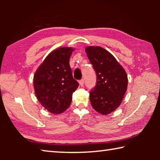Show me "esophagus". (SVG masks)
Listing matches in <instances>:
<instances>
[{
	"instance_id": "34e87169",
	"label": "esophagus",
	"mask_w": 160,
	"mask_h": 160,
	"mask_svg": "<svg viewBox=\"0 0 160 160\" xmlns=\"http://www.w3.org/2000/svg\"><path fill=\"white\" fill-rule=\"evenodd\" d=\"M79 84L80 86H83L84 85V80L83 79H81L79 80Z\"/></svg>"
}]
</instances>
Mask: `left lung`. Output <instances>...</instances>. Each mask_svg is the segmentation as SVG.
Here are the masks:
<instances>
[{
    "label": "left lung",
    "mask_w": 160,
    "mask_h": 160,
    "mask_svg": "<svg viewBox=\"0 0 160 160\" xmlns=\"http://www.w3.org/2000/svg\"><path fill=\"white\" fill-rule=\"evenodd\" d=\"M85 52L97 75L96 85L90 92L91 104L101 114H109L122 102L128 86L126 72L104 48L88 47Z\"/></svg>",
    "instance_id": "obj_1"
}]
</instances>
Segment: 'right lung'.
I'll use <instances>...</instances> for the list:
<instances>
[{
	"mask_svg": "<svg viewBox=\"0 0 160 160\" xmlns=\"http://www.w3.org/2000/svg\"><path fill=\"white\" fill-rule=\"evenodd\" d=\"M73 48L62 47L53 51L38 68L34 76L37 98L46 109L61 113L71 104L72 94L79 83L72 77L69 61Z\"/></svg>",
	"mask_w": 160,
	"mask_h": 160,
	"instance_id": "add662e5",
	"label": "right lung"
}]
</instances>
